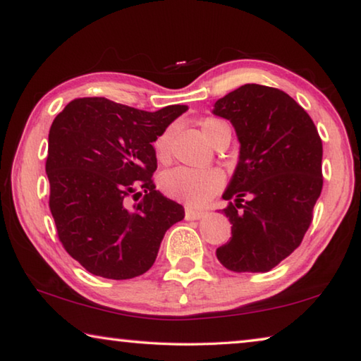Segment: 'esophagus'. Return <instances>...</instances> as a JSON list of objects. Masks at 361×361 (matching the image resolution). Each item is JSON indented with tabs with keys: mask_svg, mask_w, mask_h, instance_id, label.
Returning <instances> with one entry per match:
<instances>
[{
	"mask_svg": "<svg viewBox=\"0 0 361 361\" xmlns=\"http://www.w3.org/2000/svg\"><path fill=\"white\" fill-rule=\"evenodd\" d=\"M185 216H186V219H199V218H202L204 216V212H200V210H194V209H191V207H186V210H185Z\"/></svg>",
	"mask_w": 361,
	"mask_h": 361,
	"instance_id": "obj_1",
	"label": "esophagus"
}]
</instances>
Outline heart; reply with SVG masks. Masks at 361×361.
<instances>
[{
  "label": "heart",
  "mask_w": 361,
  "mask_h": 361,
  "mask_svg": "<svg viewBox=\"0 0 361 361\" xmlns=\"http://www.w3.org/2000/svg\"><path fill=\"white\" fill-rule=\"evenodd\" d=\"M224 129H229V126L218 118H207L202 121V132L210 143H213L218 133ZM170 135H172L170 129L164 130L154 142L156 156L161 162H167L170 157ZM223 186L224 176L216 169L197 170L176 167L167 170L161 176V189L169 197L183 200L188 205L194 207L204 205Z\"/></svg>",
  "instance_id": "heart-1"
}]
</instances>
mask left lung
<instances>
[{"instance_id":"obj_1","label":"left lung","mask_w":361,"mask_h":361,"mask_svg":"<svg viewBox=\"0 0 361 361\" xmlns=\"http://www.w3.org/2000/svg\"><path fill=\"white\" fill-rule=\"evenodd\" d=\"M240 156L223 199L231 240L216 258L232 272H267L301 245L323 186L322 138L305 109L276 87L245 84L215 103Z\"/></svg>"}]
</instances>
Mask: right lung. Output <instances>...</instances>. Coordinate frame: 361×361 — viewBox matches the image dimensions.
<instances>
[{"label": "right lung", "instance_id": "obj_1", "mask_svg": "<svg viewBox=\"0 0 361 361\" xmlns=\"http://www.w3.org/2000/svg\"><path fill=\"white\" fill-rule=\"evenodd\" d=\"M188 109L149 113L103 97L71 100L49 130V209L59 240L85 271L133 279L154 264L185 209L156 189L152 142Z\"/></svg>", "mask_w": 361, "mask_h": 361}]
</instances>
